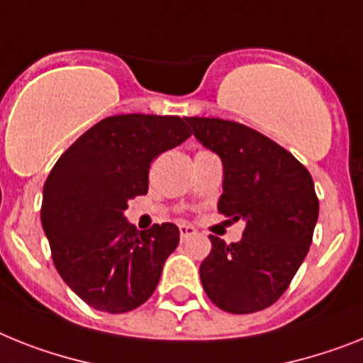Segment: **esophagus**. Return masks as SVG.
I'll return each instance as SVG.
<instances>
[{"instance_id":"esophagus-1","label":"esophagus","mask_w":363,"mask_h":363,"mask_svg":"<svg viewBox=\"0 0 363 363\" xmlns=\"http://www.w3.org/2000/svg\"><path fill=\"white\" fill-rule=\"evenodd\" d=\"M178 228H179V238L184 239V241L189 238H193V235H196V230H194L193 226H189V224H179Z\"/></svg>"}]
</instances>
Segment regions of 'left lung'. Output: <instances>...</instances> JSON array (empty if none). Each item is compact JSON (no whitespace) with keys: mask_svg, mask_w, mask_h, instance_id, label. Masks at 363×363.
Wrapping results in <instances>:
<instances>
[{"mask_svg":"<svg viewBox=\"0 0 363 363\" xmlns=\"http://www.w3.org/2000/svg\"><path fill=\"white\" fill-rule=\"evenodd\" d=\"M185 121L223 160L218 213L247 223L239 242L209 235L211 252L200 265L203 291L228 313L265 310L284 295L310 250L319 215L313 179L291 152L248 125L203 116Z\"/></svg>","mask_w":363,"mask_h":363,"instance_id":"obj_1","label":"left lung"}]
</instances>
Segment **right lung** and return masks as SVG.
I'll return each instance as SVG.
<instances>
[{
    "mask_svg": "<svg viewBox=\"0 0 363 363\" xmlns=\"http://www.w3.org/2000/svg\"><path fill=\"white\" fill-rule=\"evenodd\" d=\"M191 137L179 116H107L65 152L44 184L40 220L57 272L89 306L125 313L148 301L179 242L176 224L137 232L124 211L148 193L150 163Z\"/></svg>",
    "mask_w": 363,
    "mask_h": 363,
    "instance_id": "add662e5",
    "label": "right lung"
}]
</instances>
